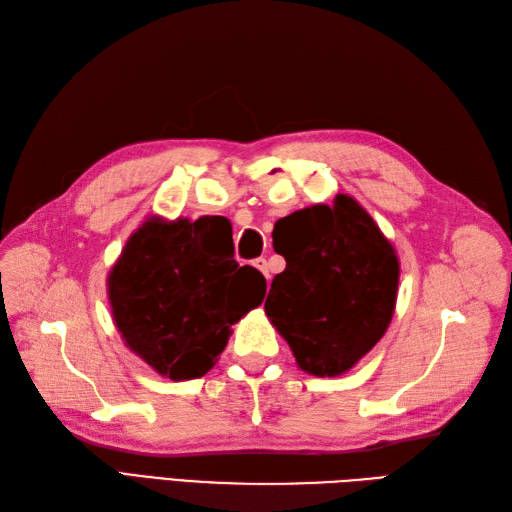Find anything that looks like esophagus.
<instances>
[{
  "mask_svg": "<svg viewBox=\"0 0 512 512\" xmlns=\"http://www.w3.org/2000/svg\"><path fill=\"white\" fill-rule=\"evenodd\" d=\"M253 266H255L261 274H264L266 279H270V270H268V259H266V257H259V259H255V261H253Z\"/></svg>",
  "mask_w": 512,
  "mask_h": 512,
  "instance_id": "1",
  "label": "esophagus"
}]
</instances>
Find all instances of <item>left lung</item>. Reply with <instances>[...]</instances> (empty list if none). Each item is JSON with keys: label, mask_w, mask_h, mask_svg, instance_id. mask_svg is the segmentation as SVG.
I'll use <instances>...</instances> for the list:
<instances>
[{"label": "left lung", "mask_w": 512, "mask_h": 512, "mask_svg": "<svg viewBox=\"0 0 512 512\" xmlns=\"http://www.w3.org/2000/svg\"><path fill=\"white\" fill-rule=\"evenodd\" d=\"M285 270L266 316L300 370L339 376L378 344L398 298L400 261L372 216L348 194L298 209L274 227Z\"/></svg>", "instance_id": "1"}]
</instances>
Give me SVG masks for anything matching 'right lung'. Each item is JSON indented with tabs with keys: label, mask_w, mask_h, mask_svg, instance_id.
<instances>
[{
	"label": "right lung",
	"mask_w": 512,
	"mask_h": 512,
	"mask_svg": "<svg viewBox=\"0 0 512 512\" xmlns=\"http://www.w3.org/2000/svg\"><path fill=\"white\" fill-rule=\"evenodd\" d=\"M116 329L131 352L170 381L201 378L231 324L261 305L264 274L233 259L229 220L151 216L108 274Z\"/></svg>",
	"instance_id": "1"
}]
</instances>
